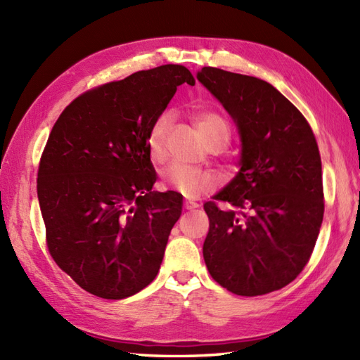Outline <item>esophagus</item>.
<instances>
[{
  "instance_id": "34e87169",
  "label": "esophagus",
  "mask_w": 360,
  "mask_h": 360,
  "mask_svg": "<svg viewBox=\"0 0 360 360\" xmlns=\"http://www.w3.org/2000/svg\"><path fill=\"white\" fill-rule=\"evenodd\" d=\"M196 207H198L196 202H190V201H186V202H184V209H186V210H193V209H196Z\"/></svg>"
}]
</instances>
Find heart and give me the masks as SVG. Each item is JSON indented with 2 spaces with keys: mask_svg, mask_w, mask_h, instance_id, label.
Segmentation results:
<instances>
[{
  "mask_svg": "<svg viewBox=\"0 0 360 360\" xmlns=\"http://www.w3.org/2000/svg\"><path fill=\"white\" fill-rule=\"evenodd\" d=\"M195 125L209 147L223 148L231 141L232 128L223 114L213 110L200 111L195 116ZM172 127V114L164 112L153 122L147 136V150L153 164H164L168 156L167 136ZM162 179L168 188L182 196L195 200L209 193L217 184L215 176L201 168L173 164L162 172Z\"/></svg>",
  "mask_w": 360,
  "mask_h": 360,
  "instance_id": "heart-1",
  "label": "heart"
}]
</instances>
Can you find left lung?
I'll return each mask as SVG.
<instances>
[{"label": "left lung", "mask_w": 360, "mask_h": 360, "mask_svg": "<svg viewBox=\"0 0 360 360\" xmlns=\"http://www.w3.org/2000/svg\"><path fill=\"white\" fill-rule=\"evenodd\" d=\"M198 80L223 103L241 137L240 172L204 204L202 255L236 295L289 285L314 250L323 221L322 159L303 114L271 83L204 66ZM217 200L231 204L221 211Z\"/></svg>", "instance_id": "8db88e82"}]
</instances>
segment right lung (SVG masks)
I'll return each mask as SVG.
<instances>
[{"mask_svg": "<svg viewBox=\"0 0 360 360\" xmlns=\"http://www.w3.org/2000/svg\"><path fill=\"white\" fill-rule=\"evenodd\" d=\"M182 83L195 85L182 65L134 72L80 94L52 127L37 178L46 244L89 294L120 300L159 272L182 198L151 192L147 136Z\"/></svg>", "mask_w": 360, "mask_h": 360, "instance_id": "1", "label": "right lung"}]
</instances>
